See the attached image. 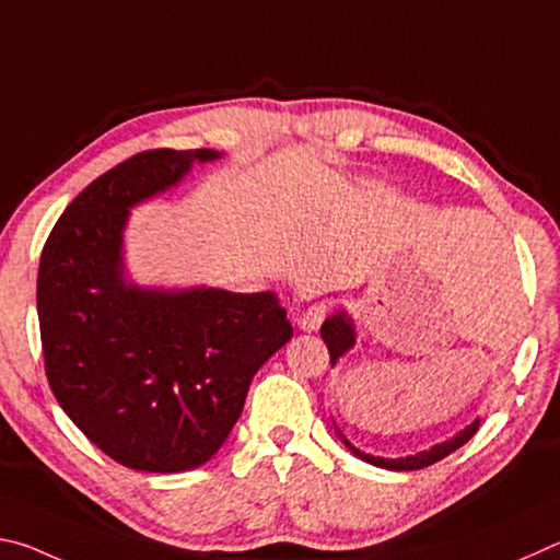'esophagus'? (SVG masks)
Masks as SVG:
<instances>
[{
    "label": "esophagus",
    "instance_id": "1",
    "mask_svg": "<svg viewBox=\"0 0 560 560\" xmlns=\"http://www.w3.org/2000/svg\"><path fill=\"white\" fill-rule=\"evenodd\" d=\"M329 315V305L327 302H315V305H310L305 312H302L300 317V327L307 329V331H315L322 327V322Z\"/></svg>",
    "mask_w": 560,
    "mask_h": 560
}]
</instances>
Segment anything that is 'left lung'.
I'll use <instances>...</instances> for the list:
<instances>
[{
  "mask_svg": "<svg viewBox=\"0 0 560 560\" xmlns=\"http://www.w3.org/2000/svg\"><path fill=\"white\" fill-rule=\"evenodd\" d=\"M322 339H325V345L329 349V364L335 366L337 361H339V357H345L347 351L354 347V341H357L354 327H351V322H349V317L345 315V312H339V315L329 317L325 325H322ZM477 428H479V420H475L472 425H467L463 433H457L455 438L445 440V443H440V445L430 447V450H423V453H418V455H408V457H398V459H386V457L366 455V453H361V450H357L354 445H351L345 435H341V440H345V445L351 450V453L364 459V463H369V465L396 469V472H410V469H423V467H430V465L440 463V459L447 457V455H453L457 447H463L467 440L477 433Z\"/></svg>",
  "mask_w": 560,
  "mask_h": 560,
  "instance_id": "obj_1",
  "label": "left lung"
}]
</instances>
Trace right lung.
I'll use <instances>...</instances> for the list:
<instances>
[{
  "mask_svg": "<svg viewBox=\"0 0 560 560\" xmlns=\"http://www.w3.org/2000/svg\"><path fill=\"white\" fill-rule=\"evenodd\" d=\"M215 156L162 147L113 166L68 203L38 262L48 386L95 447L142 472L211 459L255 371L292 337L272 292H160L122 278L127 211Z\"/></svg>",
  "mask_w": 560,
  "mask_h": 560,
  "instance_id": "obj_1",
  "label": "right lung"
}]
</instances>
